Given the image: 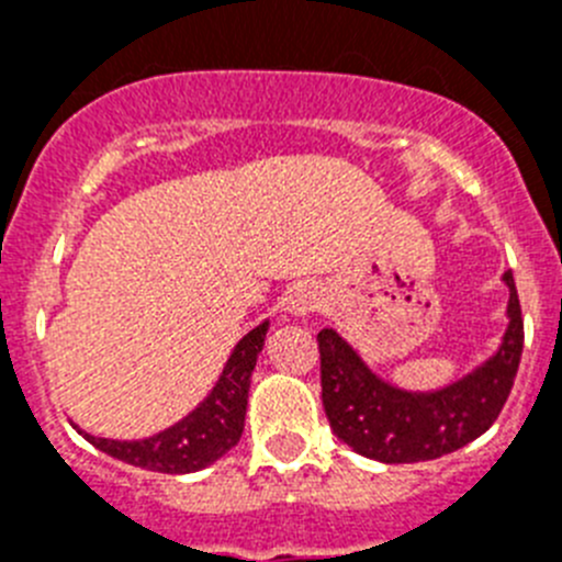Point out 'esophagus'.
<instances>
[{"label": "esophagus", "instance_id": "34e87169", "mask_svg": "<svg viewBox=\"0 0 562 562\" xmlns=\"http://www.w3.org/2000/svg\"><path fill=\"white\" fill-rule=\"evenodd\" d=\"M321 304H324V295H321V290L315 284H297L286 295V312L292 317L312 315L315 310H321Z\"/></svg>", "mask_w": 562, "mask_h": 562}]
</instances>
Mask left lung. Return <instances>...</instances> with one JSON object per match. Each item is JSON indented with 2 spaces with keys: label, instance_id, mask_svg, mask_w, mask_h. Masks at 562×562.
<instances>
[{
  "label": "left lung",
  "instance_id": "1",
  "mask_svg": "<svg viewBox=\"0 0 562 562\" xmlns=\"http://www.w3.org/2000/svg\"><path fill=\"white\" fill-rule=\"evenodd\" d=\"M501 346L470 374L436 391H408L382 380L335 329L317 335L324 411L340 441L382 464L430 461L464 448L490 430L513 391L524 351V317L513 272Z\"/></svg>",
  "mask_w": 562,
  "mask_h": 562
}]
</instances>
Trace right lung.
Listing matches in <instances>:
<instances>
[{"label":"right lung","instance_id":"obj_1","mask_svg":"<svg viewBox=\"0 0 562 562\" xmlns=\"http://www.w3.org/2000/svg\"><path fill=\"white\" fill-rule=\"evenodd\" d=\"M267 329H270V321H261L256 329H250L236 342V349L227 357L225 369H222L211 394L191 414L173 422L171 428L146 436V439H101V436H92L87 430H78V434L112 459L143 467V470H154V473L186 475L205 470L207 464L222 459L227 450L236 448L238 439H241L247 391H250V376L258 355L265 349Z\"/></svg>","mask_w":562,"mask_h":562}]
</instances>
